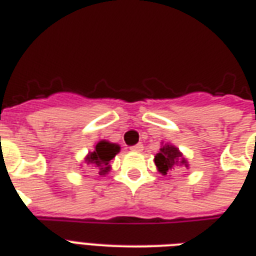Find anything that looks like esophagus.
Instances as JSON below:
<instances>
[{"mask_svg": "<svg viewBox=\"0 0 256 256\" xmlns=\"http://www.w3.org/2000/svg\"><path fill=\"white\" fill-rule=\"evenodd\" d=\"M130 150H132V152H142V150H144V144H134V146H132V148H130Z\"/></svg>", "mask_w": 256, "mask_h": 256, "instance_id": "esophagus-1", "label": "esophagus"}]
</instances>
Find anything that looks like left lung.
Returning <instances> with one entry per match:
<instances>
[{"label":"left lung","mask_w":256,"mask_h":256,"mask_svg":"<svg viewBox=\"0 0 256 256\" xmlns=\"http://www.w3.org/2000/svg\"><path fill=\"white\" fill-rule=\"evenodd\" d=\"M156 166L160 174L166 175L170 171H174L179 166L188 168V162L186 158L182 156V152L172 144H164V148H160V152L154 158Z\"/></svg>","instance_id":"8db88e82"}]
</instances>
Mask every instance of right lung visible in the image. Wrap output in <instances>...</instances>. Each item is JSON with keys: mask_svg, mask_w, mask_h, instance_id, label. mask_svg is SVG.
<instances>
[{"mask_svg": "<svg viewBox=\"0 0 256 256\" xmlns=\"http://www.w3.org/2000/svg\"><path fill=\"white\" fill-rule=\"evenodd\" d=\"M120 150L118 144H110L108 140H100L96 144L94 152H90L86 156L85 162L98 168L100 175H106L110 171V160L120 152Z\"/></svg>", "mask_w": 256, "mask_h": 256, "instance_id": "right-lung-1", "label": "right lung"}]
</instances>
